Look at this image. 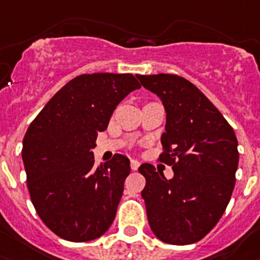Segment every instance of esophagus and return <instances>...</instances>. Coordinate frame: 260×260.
Segmentation results:
<instances>
[{
  "label": "esophagus",
  "instance_id": "obj_1",
  "mask_svg": "<svg viewBox=\"0 0 260 260\" xmlns=\"http://www.w3.org/2000/svg\"><path fill=\"white\" fill-rule=\"evenodd\" d=\"M139 168H140V162L136 161V159H132V161H131V169H132L133 171H136Z\"/></svg>",
  "mask_w": 260,
  "mask_h": 260
}]
</instances>
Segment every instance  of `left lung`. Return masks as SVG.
I'll list each match as a JSON object with an SVG mask.
<instances>
[{
    "label": "left lung",
    "mask_w": 260,
    "mask_h": 260,
    "mask_svg": "<svg viewBox=\"0 0 260 260\" xmlns=\"http://www.w3.org/2000/svg\"><path fill=\"white\" fill-rule=\"evenodd\" d=\"M136 77L165 106L159 161L174 171L166 179L153 165L139 168L146 180L141 196L149 225L162 242L191 245L213 229L229 204L239 158L236 133L213 103L183 77Z\"/></svg>",
    "instance_id": "obj_1"
}]
</instances>
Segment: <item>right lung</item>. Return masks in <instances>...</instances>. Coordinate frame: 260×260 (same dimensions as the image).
Returning <instances> with one entry per match:
<instances>
[{"mask_svg":"<svg viewBox=\"0 0 260 260\" xmlns=\"http://www.w3.org/2000/svg\"><path fill=\"white\" fill-rule=\"evenodd\" d=\"M140 87L129 73L81 74L49 99L27 129V188L36 213L60 238L87 242L111 226L129 159L115 154L94 169L92 149L116 106Z\"/></svg>","mask_w":260,"mask_h":260,"instance_id":"1","label":"right lung"}]
</instances>
